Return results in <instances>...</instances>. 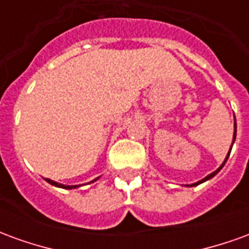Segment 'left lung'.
Masks as SVG:
<instances>
[{
    "label": "left lung",
    "mask_w": 249,
    "mask_h": 249,
    "mask_svg": "<svg viewBox=\"0 0 249 249\" xmlns=\"http://www.w3.org/2000/svg\"><path fill=\"white\" fill-rule=\"evenodd\" d=\"M235 140H236V119H235V124H233V139H232V144H231L230 152L227 153V156H225V159H224V161H223V164H221V165H220V167L217 168V169H216L214 172L209 173L208 176H205V178H201L200 181H197V183L189 184V185H185V187H196V185H198V184H201V183H204V181H207V180H209V178H214V176H216V175H217V173H219L220 171H221V168L224 167V164H225V162H227V160H228V157H230V153H231V149H232V146H233V142H235Z\"/></svg>",
    "instance_id": "left-lung-1"
}]
</instances>
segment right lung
Returning a JSON list of instances; mask_svg holds the SVG:
<instances>
[{
  "label": "right lung",
  "instance_id": "add662e5",
  "mask_svg": "<svg viewBox=\"0 0 249 249\" xmlns=\"http://www.w3.org/2000/svg\"><path fill=\"white\" fill-rule=\"evenodd\" d=\"M96 180H98V178H94V180H92L90 183H94ZM45 181H48V183L52 184V185H54V187L64 188V189H74V188L80 187V185H64V184H60V183H57V181H53V180H51V178H45Z\"/></svg>",
  "mask_w": 249,
  "mask_h": 249
}]
</instances>
